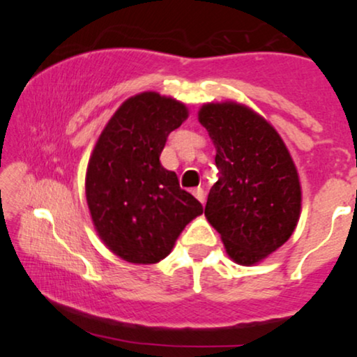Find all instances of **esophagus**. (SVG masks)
<instances>
[{
  "label": "esophagus",
  "instance_id": "esophagus-1",
  "mask_svg": "<svg viewBox=\"0 0 357 357\" xmlns=\"http://www.w3.org/2000/svg\"><path fill=\"white\" fill-rule=\"evenodd\" d=\"M193 195L197 197L198 202H202V203H204V199H206V195H204V190L202 187L193 188Z\"/></svg>",
  "mask_w": 357,
  "mask_h": 357
}]
</instances>
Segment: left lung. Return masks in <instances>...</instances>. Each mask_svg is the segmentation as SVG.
Segmentation results:
<instances>
[{"mask_svg": "<svg viewBox=\"0 0 357 357\" xmlns=\"http://www.w3.org/2000/svg\"><path fill=\"white\" fill-rule=\"evenodd\" d=\"M198 120L213 139L219 170L204 216L234 261L255 265L287 242L299 221L294 160L278 131L245 105L204 104Z\"/></svg>", "mask_w": 357, "mask_h": 357, "instance_id": "left-lung-1", "label": "left lung"}]
</instances>
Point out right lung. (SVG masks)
<instances>
[{"label":"right lung","mask_w":357,"mask_h":357,"mask_svg":"<svg viewBox=\"0 0 357 357\" xmlns=\"http://www.w3.org/2000/svg\"><path fill=\"white\" fill-rule=\"evenodd\" d=\"M182 102L141 92L120 105L92 151L86 198L99 237L125 261L151 265L172 250L185 226L203 213L160 164L170 131L187 120Z\"/></svg>","instance_id":"obj_1"}]
</instances>
